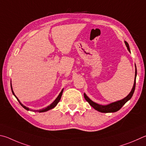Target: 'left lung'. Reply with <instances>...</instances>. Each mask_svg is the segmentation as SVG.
Wrapping results in <instances>:
<instances>
[{
	"label": "left lung",
	"instance_id": "1",
	"mask_svg": "<svg viewBox=\"0 0 146 146\" xmlns=\"http://www.w3.org/2000/svg\"><path fill=\"white\" fill-rule=\"evenodd\" d=\"M125 44H126L127 50H128L129 52H130V48L129 47V44L126 42H124ZM136 67V66H135ZM137 68H135V78L137 77ZM135 85H136V81H134V85L133 88L131 89V91L130 92V93L127 95L126 98H124L122 100H120L118 101L114 102V103H110L109 104H107V105H101V104H99L98 103H95L91 100V99L88 98V97L86 95L85 93H84V97H85V99L86 101L88 102V103L90 104V105L93 107V108L102 113H112V112H116L121 109L124 104L126 103L127 101H128L130 99L132 98L135 89Z\"/></svg>",
	"mask_w": 146,
	"mask_h": 146
}]
</instances>
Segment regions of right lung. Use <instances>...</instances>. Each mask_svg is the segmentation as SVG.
Wrapping results in <instances>:
<instances>
[{
  "label": "right lung",
  "instance_id": "obj_1",
  "mask_svg": "<svg viewBox=\"0 0 146 146\" xmlns=\"http://www.w3.org/2000/svg\"><path fill=\"white\" fill-rule=\"evenodd\" d=\"M11 90H12V93H13V95L15 96V98H16L17 99V100L19 101V102L20 103V104H21V106L23 107V108H25V110H31V109H29V108H27V107H26V106H25L24 105H23V104L20 103V101L19 100V99H18L17 98V96L15 95V94H14V92H13V89H12V86H11ZM63 89H62V90L61 91V92L60 93V94H59L58 95V96L57 97V98H56L54 101L52 103H51L50 105H48V106H47L46 107V108H42V109H41V110H31V111H38V112H45V111H48V110H51V109H52L53 108H54V107L57 105L58 104V103H59V101H60V99H61V96H62V94H63Z\"/></svg>",
  "mask_w": 146,
  "mask_h": 146
}]
</instances>
